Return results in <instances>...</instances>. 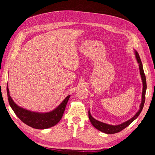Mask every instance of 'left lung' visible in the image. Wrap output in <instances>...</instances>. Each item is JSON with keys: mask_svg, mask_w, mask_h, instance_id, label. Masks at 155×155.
<instances>
[{"mask_svg": "<svg viewBox=\"0 0 155 155\" xmlns=\"http://www.w3.org/2000/svg\"><path fill=\"white\" fill-rule=\"evenodd\" d=\"M135 54L136 57V59L137 61V62L139 63V70H140V74H141V79L143 81V93H142V101H141V105H140V108L139 110V111L136 114V115L131 118V119L126 122H125L120 125H118V126H111V125H108L105 123H103L101 122L98 121L96 119H94V118L91 115L90 112L88 111V116H89V119L92 124L94 127L96 129H97L98 130L104 132V133L106 134H115L117 133L123 129H124L127 126H129V125L133 122L136 119H137V117L139 115V114H141L142 110L144 107V104L145 102V95H146V76L143 70V64L141 61V58H140V57L139 55V54L137 53V51H135Z\"/></svg>", "mask_w": 155, "mask_h": 155, "instance_id": "8db88e82", "label": "left lung"}]
</instances>
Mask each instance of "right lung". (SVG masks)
I'll use <instances>...</instances> for the list:
<instances>
[{
    "label": "right lung",
    "mask_w": 155,
    "mask_h": 155,
    "mask_svg": "<svg viewBox=\"0 0 155 155\" xmlns=\"http://www.w3.org/2000/svg\"><path fill=\"white\" fill-rule=\"evenodd\" d=\"M7 93L9 104L19 119L28 126L38 129L50 128L59 122L62 119L66 105L70 98V95L68 96L61 105L53 111L42 114L29 111V110L18 107L11 97L7 84Z\"/></svg>",
    "instance_id": "add662e5"
}]
</instances>
